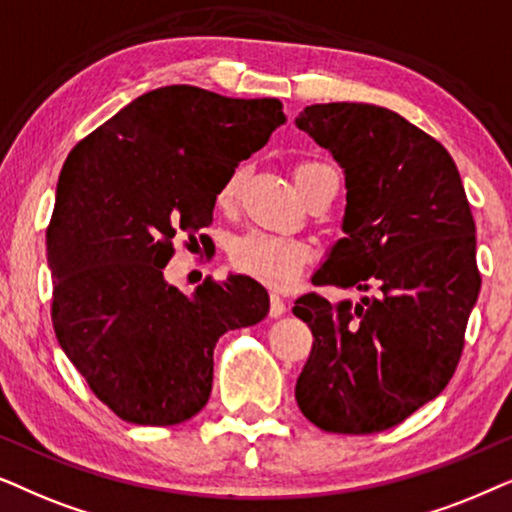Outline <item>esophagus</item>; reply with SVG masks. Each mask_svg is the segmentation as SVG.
<instances>
[{
  "instance_id": "1",
  "label": "esophagus",
  "mask_w": 512,
  "mask_h": 512,
  "mask_svg": "<svg viewBox=\"0 0 512 512\" xmlns=\"http://www.w3.org/2000/svg\"><path fill=\"white\" fill-rule=\"evenodd\" d=\"M285 313V299L278 295V292H271V306H269V316L271 318H281Z\"/></svg>"
}]
</instances>
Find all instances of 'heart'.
Masks as SVG:
<instances>
[{
    "mask_svg": "<svg viewBox=\"0 0 512 512\" xmlns=\"http://www.w3.org/2000/svg\"><path fill=\"white\" fill-rule=\"evenodd\" d=\"M295 185L304 199H309L313 189L327 177H337L335 168L323 161H299L295 166ZM245 168H234L217 192V206L231 208L241 194ZM231 262L238 271L248 274L257 281L271 285V288H288L302 276L306 264L311 262V248L304 241L288 236L264 234V231H250L238 236L231 245Z\"/></svg>",
    "mask_w": 512,
    "mask_h": 512,
    "instance_id": "b5f03b06",
    "label": "heart"
}]
</instances>
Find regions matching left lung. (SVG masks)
Instances as JSON below:
<instances>
[{
	"label": "left lung",
	"instance_id": "left-lung-1",
	"mask_svg": "<svg viewBox=\"0 0 512 512\" xmlns=\"http://www.w3.org/2000/svg\"><path fill=\"white\" fill-rule=\"evenodd\" d=\"M295 124L346 180V236L311 281L372 292L297 299L313 346L295 398L327 433H379L438 398L459 365L482 283L473 213L447 149L391 109L327 102Z\"/></svg>",
	"mask_w": 512,
	"mask_h": 512
}]
</instances>
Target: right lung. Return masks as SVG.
I'll list each match as a JSON object with an SVG mask.
<instances>
[{"instance_id":"obj_1","label":"right lung","mask_w":512,"mask_h":512,"mask_svg":"<svg viewBox=\"0 0 512 512\" xmlns=\"http://www.w3.org/2000/svg\"><path fill=\"white\" fill-rule=\"evenodd\" d=\"M281 124L276 98L163 86L67 156L46 229L53 330L91 391L128 424L175 426L199 414L217 339L269 313L267 290L250 276L185 295L163 269L175 234L196 241L222 182Z\"/></svg>"}]
</instances>
